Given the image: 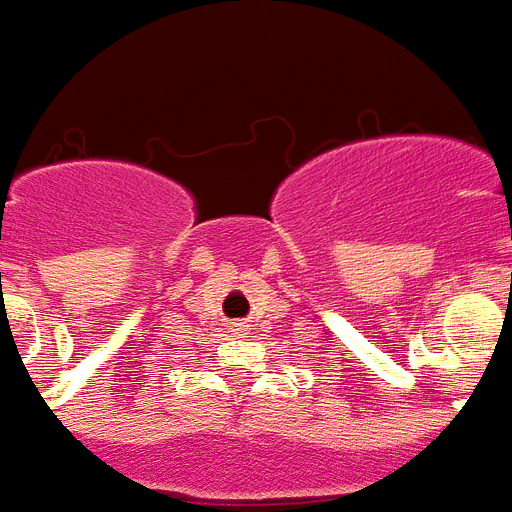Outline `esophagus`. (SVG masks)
Returning <instances> with one entry per match:
<instances>
[{"label": "esophagus", "instance_id": "obj_1", "mask_svg": "<svg viewBox=\"0 0 512 512\" xmlns=\"http://www.w3.org/2000/svg\"><path fill=\"white\" fill-rule=\"evenodd\" d=\"M231 327H234V330H240V333H242V330H245V327H248V324H242V322H234V324H231Z\"/></svg>", "mask_w": 512, "mask_h": 512}]
</instances>
